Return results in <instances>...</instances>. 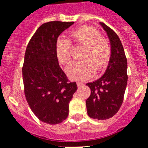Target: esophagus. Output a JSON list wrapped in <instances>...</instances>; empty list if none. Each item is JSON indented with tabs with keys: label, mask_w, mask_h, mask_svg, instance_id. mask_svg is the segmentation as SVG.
<instances>
[{
	"label": "esophagus",
	"mask_w": 148,
	"mask_h": 148,
	"mask_svg": "<svg viewBox=\"0 0 148 148\" xmlns=\"http://www.w3.org/2000/svg\"><path fill=\"white\" fill-rule=\"evenodd\" d=\"M82 85H83V83H82V82H77V86H78V87H81Z\"/></svg>",
	"instance_id": "esophagus-1"
}]
</instances>
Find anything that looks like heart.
Wrapping results in <instances>:
<instances>
[{"instance_id": "heart-1", "label": "heart", "mask_w": 148, "mask_h": 148, "mask_svg": "<svg viewBox=\"0 0 148 148\" xmlns=\"http://www.w3.org/2000/svg\"><path fill=\"white\" fill-rule=\"evenodd\" d=\"M70 39L78 45L85 47L82 62H74L66 69V74L72 80L82 82L89 79L96 71L104 70L111 56L109 41L96 29L84 26L71 31ZM71 42L69 39L59 38L56 43V56L60 64L67 65L71 60Z\"/></svg>"}]
</instances>
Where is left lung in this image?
Listing matches in <instances>:
<instances>
[{"label":"left lung","mask_w":148,"mask_h":148,"mask_svg":"<svg viewBox=\"0 0 148 148\" xmlns=\"http://www.w3.org/2000/svg\"><path fill=\"white\" fill-rule=\"evenodd\" d=\"M100 24L110 39L111 56L104 75L86 84L91 90L86 105L90 118L106 120L116 115L122 104L128 78L127 61L117 34L102 22Z\"/></svg>","instance_id":"8db88e82"}]
</instances>
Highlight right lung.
Listing matches in <instances>:
<instances>
[{"label": "right lung", "mask_w": 148, "mask_h": 148, "mask_svg": "<svg viewBox=\"0 0 148 148\" xmlns=\"http://www.w3.org/2000/svg\"><path fill=\"white\" fill-rule=\"evenodd\" d=\"M74 22L50 21L38 27L26 49L22 67L26 99L39 120L57 125L67 118L69 103L77 90L58 64L56 43Z\"/></svg>", "instance_id": "obj_1"}]
</instances>
